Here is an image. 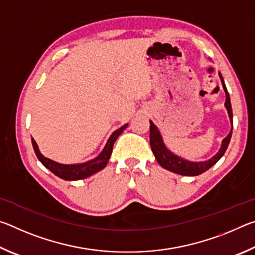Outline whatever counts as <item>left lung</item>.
I'll return each instance as SVG.
<instances>
[{
    "instance_id": "1",
    "label": "left lung",
    "mask_w": 255,
    "mask_h": 255,
    "mask_svg": "<svg viewBox=\"0 0 255 255\" xmlns=\"http://www.w3.org/2000/svg\"><path fill=\"white\" fill-rule=\"evenodd\" d=\"M223 83V88L225 90L226 93V102H225V107L228 111V115H230V119L231 123L233 124V111H232V106H231V99H230V94H228V91L226 89V85L224 83V79L223 76L219 74ZM149 143H150V147H152L153 153L155 155V158L158 162L159 165L164 169L169 170L171 172H174L176 174L180 175H189V176H195V175H199L201 173H204L207 170H209L214 164L217 163L221 157L225 154L227 146L230 144L231 137H232V130L228 133L227 137L224 138L222 147L219 149V152L215 155L213 158L208 159V161L205 162H190L187 161V159H183L179 156H176L172 152H170L169 149L165 147L164 145L162 137L159 135V131L157 127L155 125L149 122Z\"/></svg>"
}]
</instances>
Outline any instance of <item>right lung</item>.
Returning <instances> with one entry per match:
<instances>
[{
	"instance_id": "obj_1",
	"label": "right lung",
	"mask_w": 255,
	"mask_h": 255,
	"mask_svg": "<svg viewBox=\"0 0 255 255\" xmlns=\"http://www.w3.org/2000/svg\"><path fill=\"white\" fill-rule=\"evenodd\" d=\"M127 126H128V124L124 125V126L122 128H119L118 130L114 131V133L110 136L109 140L107 141V145L105 146V148H103V150L98 157L92 159V161H89V162L82 163V164H74V165H65V164H59V163L51 161V159H49V158L45 157L44 155L40 154L39 149H38V146L33 138H31V141H32L34 153H36L38 159H39V161L42 163V165L46 166L50 172H53L55 175L59 176V178L63 180H67V181L81 180V179L88 178V176L97 173V172L101 171L103 167H106L107 163H108V161H109V158L111 156L112 147H114L116 139H117L120 133L124 131V129H126Z\"/></svg>"
}]
</instances>
